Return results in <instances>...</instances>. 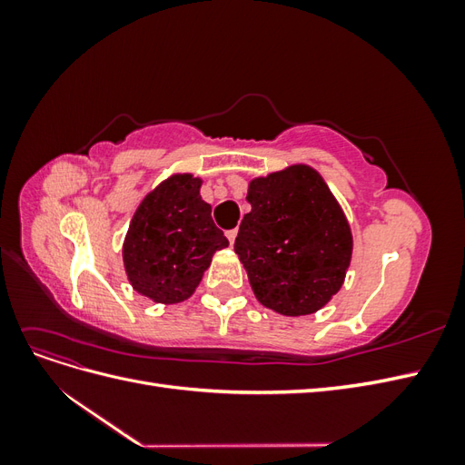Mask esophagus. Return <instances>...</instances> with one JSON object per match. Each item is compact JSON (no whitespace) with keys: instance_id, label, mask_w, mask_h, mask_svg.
<instances>
[{"instance_id":"1","label":"esophagus","mask_w":465,"mask_h":465,"mask_svg":"<svg viewBox=\"0 0 465 465\" xmlns=\"http://www.w3.org/2000/svg\"><path fill=\"white\" fill-rule=\"evenodd\" d=\"M236 234H238V231H236V229L227 231V238H229V242H231V244H234V238H236Z\"/></svg>"}]
</instances>
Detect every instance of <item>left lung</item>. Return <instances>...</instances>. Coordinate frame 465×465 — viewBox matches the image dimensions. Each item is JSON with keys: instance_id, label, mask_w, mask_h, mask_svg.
I'll return each instance as SVG.
<instances>
[{"instance_id": "obj_1", "label": "left lung", "mask_w": 465, "mask_h": 465, "mask_svg": "<svg viewBox=\"0 0 465 465\" xmlns=\"http://www.w3.org/2000/svg\"><path fill=\"white\" fill-rule=\"evenodd\" d=\"M234 252L256 299L283 316L314 314L340 292L353 234L314 166L297 163L248 182Z\"/></svg>"}]
</instances>
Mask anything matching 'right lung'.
Wrapping results in <instances>:
<instances>
[{
	"instance_id": "add662e5",
	"label": "right lung",
	"mask_w": 465,
	"mask_h": 465,
	"mask_svg": "<svg viewBox=\"0 0 465 465\" xmlns=\"http://www.w3.org/2000/svg\"><path fill=\"white\" fill-rule=\"evenodd\" d=\"M200 176L174 173L147 192L122 244L130 285L157 304L190 299L217 250L229 246L202 200Z\"/></svg>"
}]
</instances>
